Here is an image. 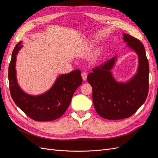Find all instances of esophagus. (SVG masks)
Segmentation results:
<instances>
[{
	"label": "esophagus",
	"instance_id": "1",
	"mask_svg": "<svg viewBox=\"0 0 158 158\" xmlns=\"http://www.w3.org/2000/svg\"><path fill=\"white\" fill-rule=\"evenodd\" d=\"M81 75H82V78L83 80L85 81L87 80V73H82Z\"/></svg>",
	"mask_w": 158,
	"mask_h": 158
}]
</instances>
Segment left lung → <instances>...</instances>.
<instances>
[{
	"instance_id": "1",
	"label": "left lung",
	"mask_w": 158,
	"mask_h": 158,
	"mask_svg": "<svg viewBox=\"0 0 158 158\" xmlns=\"http://www.w3.org/2000/svg\"><path fill=\"white\" fill-rule=\"evenodd\" d=\"M123 40L138 56L139 65L135 76L127 82H117L111 71L116 61V56H114L95 66L87 77L92 87L95 111L99 116L109 120L132 116L145 102L149 90V64L144 45L127 33H123Z\"/></svg>"
}]
</instances>
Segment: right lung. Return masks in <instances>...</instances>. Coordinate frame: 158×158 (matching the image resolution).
Returning a JSON list of instances; mask_svg holds the SVG:
<instances>
[{"mask_svg":"<svg viewBox=\"0 0 158 158\" xmlns=\"http://www.w3.org/2000/svg\"><path fill=\"white\" fill-rule=\"evenodd\" d=\"M22 42L14 47L8 67V80L12 98L26 114L36 121H50L59 118L65 113L76 91L82 83L79 69L62 74L47 92L31 95L23 92L18 84L16 76V55Z\"/></svg>","mask_w":158,"mask_h":158,"instance_id":"1","label":"right lung"}]
</instances>
